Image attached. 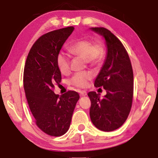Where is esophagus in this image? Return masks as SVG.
I'll use <instances>...</instances> for the list:
<instances>
[{
    "label": "esophagus",
    "mask_w": 158,
    "mask_h": 158,
    "mask_svg": "<svg viewBox=\"0 0 158 158\" xmlns=\"http://www.w3.org/2000/svg\"><path fill=\"white\" fill-rule=\"evenodd\" d=\"M87 95V93L86 91H80V96H85Z\"/></svg>",
    "instance_id": "1"
}]
</instances>
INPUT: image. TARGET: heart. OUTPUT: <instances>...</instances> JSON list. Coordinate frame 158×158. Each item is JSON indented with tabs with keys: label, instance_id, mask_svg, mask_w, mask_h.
I'll use <instances>...</instances> for the list:
<instances>
[{
	"label": "heart",
	"instance_id": "obj_1",
	"mask_svg": "<svg viewBox=\"0 0 158 158\" xmlns=\"http://www.w3.org/2000/svg\"><path fill=\"white\" fill-rule=\"evenodd\" d=\"M68 50L73 55L84 58L86 64L90 66H97L102 63L104 56V48L101 42H94L86 39H81L73 42L68 48ZM69 56L63 52H60L56 56V65L60 71L65 74L69 70ZM91 72L76 73L69 80L72 85L84 88L88 85L89 81L93 78Z\"/></svg>",
	"mask_w": 158,
	"mask_h": 158
}]
</instances>
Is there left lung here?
<instances>
[{
    "label": "left lung",
    "mask_w": 158,
    "mask_h": 158,
    "mask_svg": "<svg viewBox=\"0 0 158 158\" xmlns=\"http://www.w3.org/2000/svg\"><path fill=\"white\" fill-rule=\"evenodd\" d=\"M105 39L106 57L94 86L103 87L106 94L102 98L95 91L89 92L93 124L103 131H113L123 125L131 111L133 96V72L129 56L123 44L110 30L91 27ZM101 89V88H100Z\"/></svg>",
    "instance_id": "obj_1"
}]
</instances>
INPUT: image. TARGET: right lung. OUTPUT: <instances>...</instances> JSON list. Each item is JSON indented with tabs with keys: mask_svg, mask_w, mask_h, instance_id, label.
Listing matches in <instances>:
<instances>
[{
	"mask_svg": "<svg viewBox=\"0 0 158 158\" xmlns=\"http://www.w3.org/2000/svg\"><path fill=\"white\" fill-rule=\"evenodd\" d=\"M74 27L48 32L35 42L25 62L23 84L30 109L40 129L48 135L61 136L69 130L79 94L69 91L59 96L53 91L60 83L56 56Z\"/></svg>",
	"mask_w": 158,
	"mask_h": 158,
	"instance_id": "right-lung-1",
	"label": "right lung"
}]
</instances>
